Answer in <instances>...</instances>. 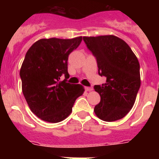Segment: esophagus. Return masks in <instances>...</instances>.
<instances>
[{
    "instance_id": "obj_1",
    "label": "esophagus",
    "mask_w": 159,
    "mask_h": 159,
    "mask_svg": "<svg viewBox=\"0 0 159 159\" xmlns=\"http://www.w3.org/2000/svg\"><path fill=\"white\" fill-rule=\"evenodd\" d=\"M85 90H86L87 92H91V91H92L93 90V88H92V87H85Z\"/></svg>"
}]
</instances>
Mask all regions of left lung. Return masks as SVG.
<instances>
[{"label": "left lung", "mask_w": 159, "mask_h": 159, "mask_svg": "<svg viewBox=\"0 0 159 159\" xmlns=\"http://www.w3.org/2000/svg\"><path fill=\"white\" fill-rule=\"evenodd\" d=\"M83 40L96 59L99 75L107 81L95 85L100 102L94 111L100 119L113 122L130 111L140 84V66L135 55L124 40L116 36L87 37Z\"/></svg>", "instance_id": "left-lung-1"}]
</instances>
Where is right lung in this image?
I'll list each match as a JSON object with an SVG mask.
<instances>
[{
    "label": "right lung",
    "mask_w": 159,
    "mask_h": 159,
    "mask_svg": "<svg viewBox=\"0 0 159 159\" xmlns=\"http://www.w3.org/2000/svg\"><path fill=\"white\" fill-rule=\"evenodd\" d=\"M81 41L82 36L41 39L25 55L20 71L22 92L31 111L43 121H63L71 114L75 99L84 93L82 85L67 83L68 56ZM63 75L66 80L60 81Z\"/></svg>",
    "instance_id": "add662e5"
}]
</instances>
